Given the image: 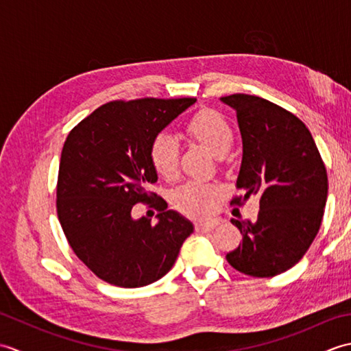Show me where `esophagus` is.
I'll return each instance as SVG.
<instances>
[{"instance_id":"1","label":"esophagus","mask_w":351,"mask_h":351,"mask_svg":"<svg viewBox=\"0 0 351 351\" xmlns=\"http://www.w3.org/2000/svg\"><path fill=\"white\" fill-rule=\"evenodd\" d=\"M215 226H217V221L215 220H205V221H197L195 225V229L197 232H210Z\"/></svg>"}]
</instances>
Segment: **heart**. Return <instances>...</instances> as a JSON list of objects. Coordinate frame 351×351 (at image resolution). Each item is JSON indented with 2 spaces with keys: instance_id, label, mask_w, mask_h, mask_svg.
Returning a JSON list of instances; mask_svg holds the SVG:
<instances>
[{
  "instance_id": "b5f03b06",
  "label": "heart",
  "mask_w": 351,
  "mask_h": 351,
  "mask_svg": "<svg viewBox=\"0 0 351 351\" xmlns=\"http://www.w3.org/2000/svg\"><path fill=\"white\" fill-rule=\"evenodd\" d=\"M184 131L191 140L204 145L215 156L226 155L234 143V131L226 117L211 108H202L190 116L184 123ZM147 156L152 169L164 180H173L178 175L180 145L173 137L167 134L155 136L149 143ZM219 191V187L214 184L197 180L189 181L175 191L173 205L184 214L200 217L213 210Z\"/></svg>"
}]
</instances>
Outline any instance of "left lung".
<instances>
[{"mask_svg": "<svg viewBox=\"0 0 351 351\" xmlns=\"http://www.w3.org/2000/svg\"><path fill=\"white\" fill-rule=\"evenodd\" d=\"M221 101L237 111L243 161L230 205L259 196L255 221L235 220L240 245L226 255L237 271L273 278L303 258L322 226L327 200V171L314 138L299 117L253 95L235 93Z\"/></svg>", "mask_w": 351, "mask_h": 351, "instance_id": "1", "label": "left lung"}]
</instances>
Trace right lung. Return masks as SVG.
<instances>
[{
	"label": "right lung",
	"mask_w": 351,
	"mask_h": 351,
	"mask_svg": "<svg viewBox=\"0 0 351 351\" xmlns=\"http://www.w3.org/2000/svg\"><path fill=\"white\" fill-rule=\"evenodd\" d=\"M196 98L111 101L71 130L57 180V215L71 249L104 282L138 288L161 279L193 225L149 191L151 140ZM137 203L159 211L155 226L132 219Z\"/></svg>",
	"instance_id": "right-lung-1"
}]
</instances>
